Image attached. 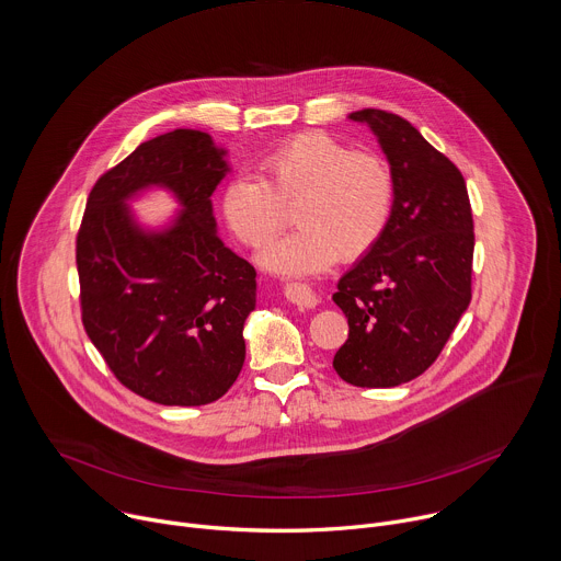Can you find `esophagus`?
<instances>
[{
	"instance_id": "1",
	"label": "esophagus",
	"mask_w": 561,
	"mask_h": 561,
	"mask_svg": "<svg viewBox=\"0 0 561 561\" xmlns=\"http://www.w3.org/2000/svg\"><path fill=\"white\" fill-rule=\"evenodd\" d=\"M284 295L288 301H293L295 306L301 308H314L319 304V297L312 293V288L308 284H286L284 286Z\"/></svg>"
}]
</instances>
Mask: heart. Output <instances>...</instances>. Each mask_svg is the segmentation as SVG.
<instances>
[{
    "mask_svg": "<svg viewBox=\"0 0 561 561\" xmlns=\"http://www.w3.org/2000/svg\"><path fill=\"white\" fill-rule=\"evenodd\" d=\"M218 207L229 233L253 251L286 227L293 207L299 229L262 262L277 273H314L377 247L392 218L394 178L381 156L306 131L273 147L257 162V178L229 180Z\"/></svg>",
    "mask_w": 561,
    "mask_h": 561,
    "instance_id": "1",
    "label": "heart"
}]
</instances>
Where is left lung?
Here are the masks:
<instances>
[{"label":"left lung","instance_id":"left-lung-1","mask_svg":"<svg viewBox=\"0 0 561 561\" xmlns=\"http://www.w3.org/2000/svg\"><path fill=\"white\" fill-rule=\"evenodd\" d=\"M394 178V209L377 247L332 295L347 341L332 367L356 388H397L438 358L471 301L473 216L460 169L405 118L358 110Z\"/></svg>","mask_w":561,"mask_h":561}]
</instances>
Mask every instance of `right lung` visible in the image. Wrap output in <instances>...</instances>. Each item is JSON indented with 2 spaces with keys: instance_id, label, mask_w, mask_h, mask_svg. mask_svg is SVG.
Instances as JSON below:
<instances>
[{
  "instance_id": "right-lung-1",
  "label": "right lung",
  "mask_w": 561,
  "mask_h": 561,
  "mask_svg": "<svg viewBox=\"0 0 561 561\" xmlns=\"http://www.w3.org/2000/svg\"><path fill=\"white\" fill-rule=\"evenodd\" d=\"M225 173L209 134L156 136L96 180L77 233L83 328L112 375L160 405L214 403L244 365L257 273L216 233L211 194ZM147 183L185 207L164 234L136 230L122 205Z\"/></svg>"
}]
</instances>
